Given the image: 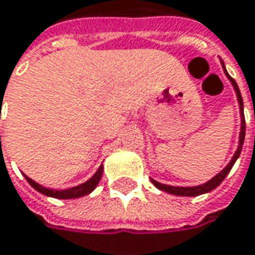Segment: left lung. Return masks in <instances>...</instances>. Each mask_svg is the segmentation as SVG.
<instances>
[{
    "label": "left lung",
    "instance_id": "8db88e82",
    "mask_svg": "<svg viewBox=\"0 0 255 255\" xmlns=\"http://www.w3.org/2000/svg\"><path fill=\"white\" fill-rule=\"evenodd\" d=\"M223 64V62H222ZM223 70H225V67H223ZM225 73H226V70H225ZM226 76L229 77V80L231 83L234 84V89H235V92H237V98H238V102H240V109H241V115H243V118H241V134H240V146H238V150L237 153L234 154V157H232V160L228 163V166L219 172V174L216 175L215 178H212L210 181H207L206 184H201V185H197V187H172V185H165V184H160V182H157V181H154V179H151V182H153V185L154 187H157L159 190H162V191H166V193H169V194H174V196H187V197H194V196H200V194H204V193H209V191H212V190H215L218 185H219L220 182L226 178V175L229 174V171L232 169V166H234V163L237 162V159H238V156H240V153H241V149H243V144H244V138H245V118H244V104H243V96H241V93H240V89H238V84L235 83V80L226 73Z\"/></svg>",
    "mask_w": 255,
    "mask_h": 255
}]
</instances>
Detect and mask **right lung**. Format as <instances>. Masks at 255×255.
Instances as JSON below:
<instances>
[{"label": "right lung", "instance_id": "1", "mask_svg": "<svg viewBox=\"0 0 255 255\" xmlns=\"http://www.w3.org/2000/svg\"><path fill=\"white\" fill-rule=\"evenodd\" d=\"M102 172H104V166H101V168L98 169V172L93 175L89 181H86L84 184L77 185V187H73V188H68V190H49V188H45V187L39 185L37 182H35L33 179H30L29 176H26V175H24V176H26L27 182L35 188L36 191H39V193H42V194H45V196L54 197V198H77V197H83L90 194V193L96 188V185L99 184V181H101V178H102Z\"/></svg>", "mask_w": 255, "mask_h": 255}]
</instances>
